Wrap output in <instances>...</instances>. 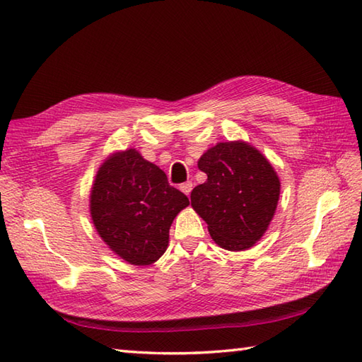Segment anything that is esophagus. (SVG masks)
<instances>
[{
    "label": "esophagus",
    "mask_w": 362,
    "mask_h": 362,
    "mask_svg": "<svg viewBox=\"0 0 362 362\" xmlns=\"http://www.w3.org/2000/svg\"><path fill=\"white\" fill-rule=\"evenodd\" d=\"M180 189H182V193H185L187 196H189L191 189H193V182H185V183H182V185H180Z\"/></svg>",
    "instance_id": "34e87169"
}]
</instances>
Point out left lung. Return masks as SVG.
Here are the masks:
<instances>
[{
  "instance_id": "left-lung-1",
  "label": "left lung",
  "mask_w": 362,
  "mask_h": 362,
  "mask_svg": "<svg viewBox=\"0 0 362 362\" xmlns=\"http://www.w3.org/2000/svg\"><path fill=\"white\" fill-rule=\"evenodd\" d=\"M197 166L206 182L191 191V206L222 249L247 250L271 224L280 197V179L269 160L245 141L213 146Z\"/></svg>"
}]
</instances>
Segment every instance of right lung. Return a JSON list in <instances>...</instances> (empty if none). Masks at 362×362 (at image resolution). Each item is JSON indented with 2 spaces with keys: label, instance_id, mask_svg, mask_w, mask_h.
I'll list each match as a JSON object with an SVG mask.
<instances>
[{
  "label": "right lung",
  "instance_id": "right-lung-1",
  "mask_svg": "<svg viewBox=\"0 0 362 362\" xmlns=\"http://www.w3.org/2000/svg\"><path fill=\"white\" fill-rule=\"evenodd\" d=\"M188 204L182 191L169 185L166 174L136 149L107 157L90 193L98 235L134 266H149L163 255L173 221Z\"/></svg>",
  "mask_w": 362,
  "mask_h": 362
}]
</instances>
